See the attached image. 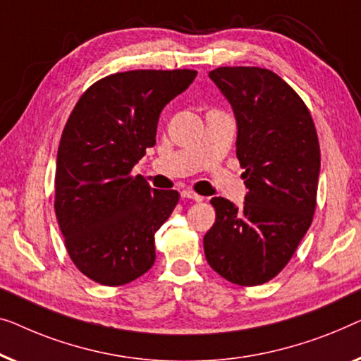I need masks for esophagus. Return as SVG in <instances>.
Listing matches in <instances>:
<instances>
[{
    "instance_id": "obj_1",
    "label": "esophagus",
    "mask_w": 361,
    "mask_h": 361,
    "mask_svg": "<svg viewBox=\"0 0 361 361\" xmlns=\"http://www.w3.org/2000/svg\"><path fill=\"white\" fill-rule=\"evenodd\" d=\"M181 197H185V200H192V201H202V196H200V195H196L195 191H191V190H183L181 191Z\"/></svg>"
}]
</instances>
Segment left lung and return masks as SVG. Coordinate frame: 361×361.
<instances>
[{
  "label": "left lung",
  "mask_w": 361,
  "mask_h": 361,
  "mask_svg": "<svg viewBox=\"0 0 361 361\" xmlns=\"http://www.w3.org/2000/svg\"><path fill=\"white\" fill-rule=\"evenodd\" d=\"M237 121V159L248 192L238 207L212 197L216 222L204 235L209 267L227 281L257 286L296 252L316 211L321 149L307 106L286 81L260 67L209 72Z\"/></svg>",
  "instance_id": "obj_1"
}]
</instances>
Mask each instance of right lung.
Listing matches in <instances>:
<instances>
[{
	"mask_svg": "<svg viewBox=\"0 0 361 361\" xmlns=\"http://www.w3.org/2000/svg\"><path fill=\"white\" fill-rule=\"evenodd\" d=\"M196 70H130L81 94L60 139L55 216L75 267L99 284L121 286L155 262V232L180 200L154 190L134 165L155 145L161 109Z\"/></svg>",
	"mask_w": 361,
	"mask_h": 361,
	"instance_id": "add662e5",
	"label": "right lung"
}]
</instances>
